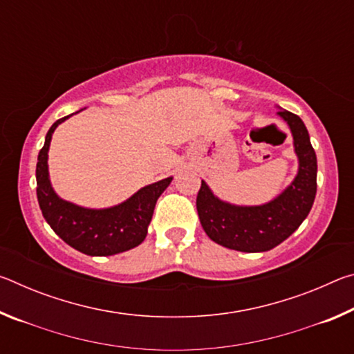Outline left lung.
<instances>
[{
  "instance_id": "8db88e82",
  "label": "left lung",
  "mask_w": 354,
  "mask_h": 354,
  "mask_svg": "<svg viewBox=\"0 0 354 354\" xmlns=\"http://www.w3.org/2000/svg\"><path fill=\"white\" fill-rule=\"evenodd\" d=\"M293 137L298 171L293 181L259 206H237L220 200L201 181L196 211L203 230L215 243L243 253H262L284 242L308 217L317 194V156L303 120L286 109L278 111Z\"/></svg>"
}]
</instances>
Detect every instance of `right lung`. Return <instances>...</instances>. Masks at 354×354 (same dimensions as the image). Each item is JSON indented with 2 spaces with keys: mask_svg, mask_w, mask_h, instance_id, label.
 Listing matches in <instances>:
<instances>
[{
  "mask_svg": "<svg viewBox=\"0 0 354 354\" xmlns=\"http://www.w3.org/2000/svg\"><path fill=\"white\" fill-rule=\"evenodd\" d=\"M82 111V109H81ZM80 112V111H77ZM75 112V113H77ZM73 115V113H71ZM71 115L53 123L37 158V200L46 223L71 248L88 256H112L136 248L145 241L156 201L169 187L171 176L148 184L127 201L104 209L77 206L62 200L50 181L48 151L55 129Z\"/></svg>",
  "mask_w": 354,
  "mask_h": 354,
  "instance_id": "obj_1",
  "label": "right lung"
}]
</instances>
